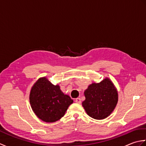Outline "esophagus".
<instances>
[{"instance_id": "1", "label": "esophagus", "mask_w": 146, "mask_h": 146, "mask_svg": "<svg viewBox=\"0 0 146 146\" xmlns=\"http://www.w3.org/2000/svg\"><path fill=\"white\" fill-rule=\"evenodd\" d=\"M75 102L77 104H81V99L80 98H77L75 99Z\"/></svg>"}]
</instances>
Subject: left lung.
I'll return each instance as SVG.
<instances>
[{
  "label": "left lung",
  "instance_id": "left-lung-1",
  "mask_svg": "<svg viewBox=\"0 0 146 146\" xmlns=\"http://www.w3.org/2000/svg\"><path fill=\"white\" fill-rule=\"evenodd\" d=\"M84 95L85 100L82 102V106L90 117L97 120L109 116L118 102L117 89L107 78L100 83L90 85Z\"/></svg>",
  "mask_w": 146,
  "mask_h": 146
}]
</instances>
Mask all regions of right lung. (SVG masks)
I'll use <instances>...</instances> for the list:
<instances>
[{
	"label": "right lung",
	"mask_w": 146,
	"mask_h": 146,
	"mask_svg": "<svg viewBox=\"0 0 146 146\" xmlns=\"http://www.w3.org/2000/svg\"><path fill=\"white\" fill-rule=\"evenodd\" d=\"M29 101L39 119L46 122H54L63 117L73 100L64 95L59 85H54L46 78H39L31 90Z\"/></svg>",
	"instance_id": "obj_1"
}]
</instances>
